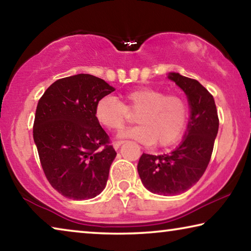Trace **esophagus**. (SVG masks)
Instances as JSON below:
<instances>
[{
  "label": "esophagus",
  "instance_id": "obj_1",
  "mask_svg": "<svg viewBox=\"0 0 251 251\" xmlns=\"http://www.w3.org/2000/svg\"><path fill=\"white\" fill-rule=\"evenodd\" d=\"M122 143H123V141H122V140H118V141L114 142V143H113V147H114V149L118 150L119 148H120V146L122 145Z\"/></svg>",
  "mask_w": 251,
  "mask_h": 251
}]
</instances>
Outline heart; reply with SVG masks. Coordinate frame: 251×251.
I'll return each instance as SVG.
<instances>
[{"label": "heart", "mask_w": 251, "mask_h": 251, "mask_svg": "<svg viewBox=\"0 0 251 251\" xmlns=\"http://www.w3.org/2000/svg\"><path fill=\"white\" fill-rule=\"evenodd\" d=\"M123 103L118 99L106 96L97 102L94 116L97 121L110 131H120L136 114L139 126L120 134L143 145L169 147L180 140L187 129L189 106L178 94H166L161 89L140 87L126 91L122 96Z\"/></svg>", "instance_id": "heart-1"}]
</instances>
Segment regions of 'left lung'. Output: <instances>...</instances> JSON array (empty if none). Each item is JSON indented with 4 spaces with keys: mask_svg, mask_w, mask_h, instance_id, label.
I'll list each match as a JSON object with an SVG mask.
<instances>
[{
    "mask_svg": "<svg viewBox=\"0 0 251 251\" xmlns=\"http://www.w3.org/2000/svg\"><path fill=\"white\" fill-rule=\"evenodd\" d=\"M168 77L188 97L191 114L187 132L181 145L171 153H143L138 172L148 190L176 196L190 189L206 171L218 133L219 118L212 94L198 81L179 73H170Z\"/></svg>",
    "mask_w": 251,
    "mask_h": 251,
    "instance_id": "obj_1",
    "label": "left lung"
}]
</instances>
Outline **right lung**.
Here are the masks:
<instances>
[{
	"label": "right lung",
	"instance_id": "right-lung-1",
	"mask_svg": "<svg viewBox=\"0 0 251 251\" xmlns=\"http://www.w3.org/2000/svg\"><path fill=\"white\" fill-rule=\"evenodd\" d=\"M113 91L100 77L76 75L56 80L40 98L33 139L48 181L65 198H94L108 181L117 152L94 109Z\"/></svg>",
	"mask_w": 251,
	"mask_h": 251
}]
</instances>
